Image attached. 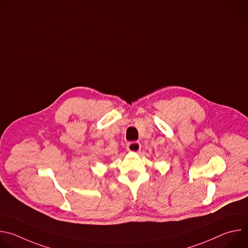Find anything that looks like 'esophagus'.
<instances>
[{"label":"esophagus","instance_id":"esophagus-1","mask_svg":"<svg viewBox=\"0 0 248 248\" xmlns=\"http://www.w3.org/2000/svg\"><path fill=\"white\" fill-rule=\"evenodd\" d=\"M141 148V144L138 142V141H132V142H128L126 144V149L127 151L130 152H138Z\"/></svg>","mask_w":248,"mask_h":248}]
</instances>
